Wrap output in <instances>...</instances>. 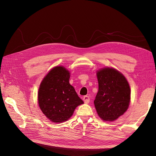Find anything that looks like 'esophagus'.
I'll list each match as a JSON object with an SVG mask.
<instances>
[{"label": "esophagus", "mask_w": 156, "mask_h": 156, "mask_svg": "<svg viewBox=\"0 0 156 156\" xmlns=\"http://www.w3.org/2000/svg\"><path fill=\"white\" fill-rule=\"evenodd\" d=\"M83 100L85 104H88L90 102V97L88 96H84L83 98Z\"/></svg>", "instance_id": "1"}]
</instances>
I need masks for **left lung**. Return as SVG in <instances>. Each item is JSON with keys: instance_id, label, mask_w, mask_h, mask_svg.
Listing matches in <instances>:
<instances>
[{"instance_id": "1", "label": "left lung", "mask_w": 156, "mask_h": 156, "mask_svg": "<svg viewBox=\"0 0 156 156\" xmlns=\"http://www.w3.org/2000/svg\"><path fill=\"white\" fill-rule=\"evenodd\" d=\"M99 90L94 100L98 115L104 121H112L127 110L130 88L125 77L113 68H106L97 73Z\"/></svg>"}]
</instances>
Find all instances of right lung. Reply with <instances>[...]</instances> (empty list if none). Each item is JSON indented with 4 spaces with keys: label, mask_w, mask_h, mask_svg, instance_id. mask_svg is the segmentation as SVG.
I'll return each instance as SVG.
<instances>
[{
    "label": "right lung",
    "mask_w": 156,
    "mask_h": 156,
    "mask_svg": "<svg viewBox=\"0 0 156 156\" xmlns=\"http://www.w3.org/2000/svg\"><path fill=\"white\" fill-rule=\"evenodd\" d=\"M69 73L62 66L53 68L40 84L38 99L40 109L54 122L68 120L78 105L83 104L69 84Z\"/></svg>",
    "instance_id": "add662e5"
}]
</instances>
